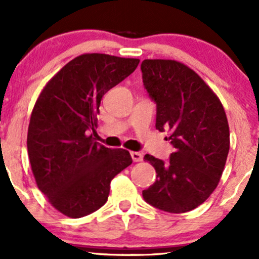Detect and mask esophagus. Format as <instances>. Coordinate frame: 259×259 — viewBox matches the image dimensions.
Returning a JSON list of instances; mask_svg holds the SVG:
<instances>
[{"mask_svg": "<svg viewBox=\"0 0 259 259\" xmlns=\"http://www.w3.org/2000/svg\"><path fill=\"white\" fill-rule=\"evenodd\" d=\"M131 157H132L133 162H142L143 159V155L140 152H131Z\"/></svg>", "mask_w": 259, "mask_h": 259, "instance_id": "obj_1", "label": "esophagus"}]
</instances>
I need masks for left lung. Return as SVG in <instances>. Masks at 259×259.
I'll return each mask as SVG.
<instances>
[{
    "label": "left lung",
    "instance_id": "left-lung-1",
    "mask_svg": "<svg viewBox=\"0 0 259 259\" xmlns=\"http://www.w3.org/2000/svg\"><path fill=\"white\" fill-rule=\"evenodd\" d=\"M147 93L157 105L155 128L168 131L169 162L146 154L157 180L143 199L166 212L194 210L212 194L230 151V130L219 97L189 66L175 60L141 64Z\"/></svg>",
    "mask_w": 259,
    "mask_h": 259
}]
</instances>
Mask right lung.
<instances>
[{"instance_id":"add662e5","label":"right lung","mask_w":259,"mask_h":259,"mask_svg":"<svg viewBox=\"0 0 259 259\" xmlns=\"http://www.w3.org/2000/svg\"><path fill=\"white\" fill-rule=\"evenodd\" d=\"M138 63L99 53L79 55L49 80L35 102L27 136L30 166L39 190L65 216L99 210L111 180L132 164L128 151L106 148L91 132L96 133L102 96Z\"/></svg>"}]
</instances>
